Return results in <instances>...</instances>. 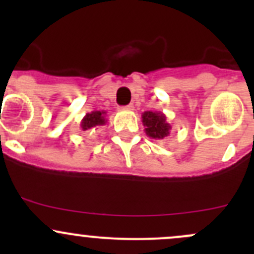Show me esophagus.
<instances>
[{"label": "esophagus", "instance_id": "1", "mask_svg": "<svg viewBox=\"0 0 254 254\" xmlns=\"http://www.w3.org/2000/svg\"><path fill=\"white\" fill-rule=\"evenodd\" d=\"M123 111H132L134 109V106L132 104H129V106H125V107H122Z\"/></svg>", "mask_w": 254, "mask_h": 254}]
</instances>
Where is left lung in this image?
<instances>
[{
	"mask_svg": "<svg viewBox=\"0 0 254 254\" xmlns=\"http://www.w3.org/2000/svg\"><path fill=\"white\" fill-rule=\"evenodd\" d=\"M141 118L142 124L145 127V132L148 137L155 140H162L170 135L172 127L170 123H167V118L162 112H143Z\"/></svg>",
	"mask_w": 254,
	"mask_h": 254,
	"instance_id": "left-lung-1",
	"label": "left lung"
}]
</instances>
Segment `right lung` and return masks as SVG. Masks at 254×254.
Returning <instances> with one entry per match:
<instances>
[{
	"label": "right lung",
	"instance_id": "right-lung-1",
	"mask_svg": "<svg viewBox=\"0 0 254 254\" xmlns=\"http://www.w3.org/2000/svg\"><path fill=\"white\" fill-rule=\"evenodd\" d=\"M107 113L104 111H93L91 113H87L83 117V119L79 123V127L83 131H87V130L97 129L98 127H103V125L107 124Z\"/></svg>",
	"mask_w": 254,
	"mask_h": 254
}]
</instances>
